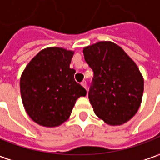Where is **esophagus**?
<instances>
[{
  "label": "esophagus",
  "mask_w": 160,
  "mask_h": 160,
  "mask_svg": "<svg viewBox=\"0 0 160 160\" xmlns=\"http://www.w3.org/2000/svg\"><path fill=\"white\" fill-rule=\"evenodd\" d=\"M81 85L83 86V87L85 88L86 89H87V81H86V80H83V81L81 82Z\"/></svg>",
  "instance_id": "obj_1"
}]
</instances>
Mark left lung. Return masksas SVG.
Returning a JSON list of instances; mask_svg holds the SVG:
<instances>
[{"label": "left lung", "instance_id": "8db88e82", "mask_svg": "<svg viewBox=\"0 0 160 160\" xmlns=\"http://www.w3.org/2000/svg\"><path fill=\"white\" fill-rule=\"evenodd\" d=\"M94 72L88 99L94 112L106 124L118 126L135 116L143 93V78L135 63L112 42H99L83 48Z\"/></svg>", "mask_w": 160, "mask_h": 160}]
</instances>
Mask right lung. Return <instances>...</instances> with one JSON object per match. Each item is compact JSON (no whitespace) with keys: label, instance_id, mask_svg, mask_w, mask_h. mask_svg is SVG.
Segmentation results:
<instances>
[{"label":"right lung","instance_id":"obj_1","mask_svg":"<svg viewBox=\"0 0 160 160\" xmlns=\"http://www.w3.org/2000/svg\"><path fill=\"white\" fill-rule=\"evenodd\" d=\"M74 52L47 48L30 61L20 78V93L25 112L37 124L54 128L69 118L76 100L87 91L74 80L70 68Z\"/></svg>","mask_w":160,"mask_h":160}]
</instances>
